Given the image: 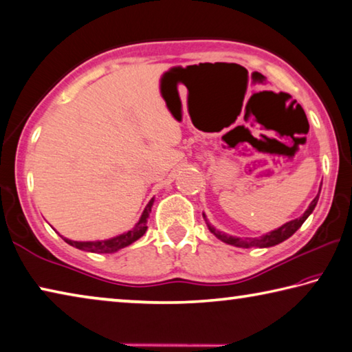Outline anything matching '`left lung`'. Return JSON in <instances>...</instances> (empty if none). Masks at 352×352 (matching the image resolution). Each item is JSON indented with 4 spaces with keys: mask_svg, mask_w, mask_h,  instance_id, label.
<instances>
[{
    "mask_svg": "<svg viewBox=\"0 0 352 352\" xmlns=\"http://www.w3.org/2000/svg\"><path fill=\"white\" fill-rule=\"evenodd\" d=\"M320 197V192L317 194V197H315L311 205H309L307 210L305 211L301 217H298L295 220H290V222L284 223L283 226H279V228L270 231V233H267L261 237H245V239H242V237H236V236H230V234H225L222 231H219L214 228V226L208 222L206 216L204 214V219L208 225V228H210L211 233L220 239L225 243H228V245H234V247H241V248H252V247H258V248H267V247H273V245H278V243H281L283 241L289 239V237L295 233V231L300 228V226L305 223V220L311 216L312 211L315 210V206H317V201Z\"/></svg>",
    "mask_w": 352,
    "mask_h": 352,
    "instance_id": "left-lung-1",
    "label": "left lung"
}]
</instances>
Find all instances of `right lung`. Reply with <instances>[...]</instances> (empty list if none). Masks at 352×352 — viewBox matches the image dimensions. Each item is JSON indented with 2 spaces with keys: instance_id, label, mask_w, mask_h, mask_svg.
I'll list each match as a JSON object with an SVG mask.
<instances>
[{
  "instance_id": "add662e5",
  "label": "right lung",
  "mask_w": 352,
  "mask_h": 352,
  "mask_svg": "<svg viewBox=\"0 0 352 352\" xmlns=\"http://www.w3.org/2000/svg\"><path fill=\"white\" fill-rule=\"evenodd\" d=\"M152 205H153V199L148 201L147 206L142 211L141 217L138 222L135 223V226L127 233H122L115 237H110V239L105 241H87V242H79V241H71L67 239V237L62 236V239L69 243L71 247H76L79 250H83V252H91V253H115L118 250H121L124 247H129L130 243H133L135 241H138L141 236H144L147 231V219H148V212L152 211Z\"/></svg>"
}]
</instances>
